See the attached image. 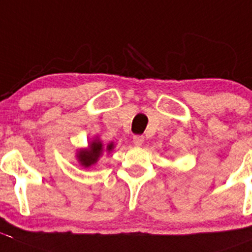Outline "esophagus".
Listing matches in <instances>:
<instances>
[{
  "mask_svg": "<svg viewBox=\"0 0 252 252\" xmlns=\"http://www.w3.org/2000/svg\"><path fill=\"white\" fill-rule=\"evenodd\" d=\"M132 141L136 146H141L144 144V136H140V135H136L132 137Z\"/></svg>",
  "mask_w": 252,
  "mask_h": 252,
  "instance_id": "34e87169",
  "label": "esophagus"
}]
</instances>
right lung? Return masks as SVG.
<instances>
[{"label":"right lung","instance_id":"obj_1","mask_svg":"<svg viewBox=\"0 0 252 252\" xmlns=\"http://www.w3.org/2000/svg\"><path fill=\"white\" fill-rule=\"evenodd\" d=\"M114 142H110L107 146H103V142L101 141L100 137H94L92 141L89 142V146L84 149H78L76 152V158H77L80 166L84 168H89L91 166L96 165L103 152L110 154L114 150Z\"/></svg>","mask_w":252,"mask_h":252}]
</instances>
